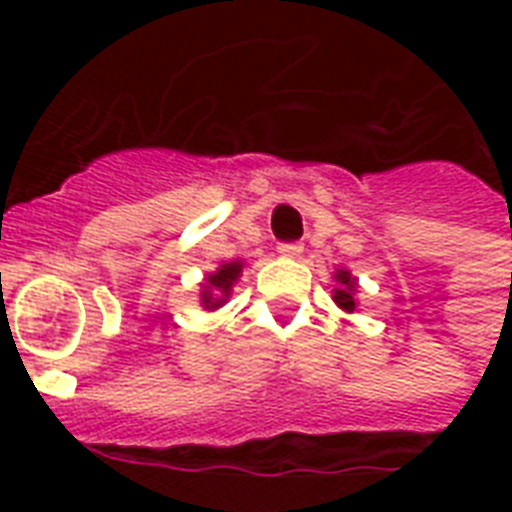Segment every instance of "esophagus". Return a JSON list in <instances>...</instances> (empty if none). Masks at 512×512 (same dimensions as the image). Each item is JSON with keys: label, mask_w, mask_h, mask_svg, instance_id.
<instances>
[{"label": "esophagus", "mask_w": 512, "mask_h": 512, "mask_svg": "<svg viewBox=\"0 0 512 512\" xmlns=\"http://www.w3.org/2000/svg\"><path fill=\"white\" fill-rule=\"evenodd\" d=\"M279 252L284 257H300L303 255V244H297V241H284V244H279Z\"/></svg>", "instance_id": "1"}]
</instances>
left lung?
Returning <instances> with one entry per match:
<instances>
[{"mask_svg":"<svg viewBox=\"0 0 512 512\" xmlns=\"http://www.w3.org/2000/svg\"><path fill=\"white\" fill-rule=\"evenodd\" d=\"M335 281L340 287L335 289V303L340 305L345 313H353L356 311V279L350 276L348 271H337L335 273Z\"/></svg>","mask_w":512,"mask_h":512,"instance_id":"1","label":"left lung"}]
</instances>
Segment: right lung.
I'll return each mask as SVG.
<instances>
[{
  "mask_svg": "<svg viewBox=\"0 0 512 512\" xmlns=\"http://www.w3.org/2000/svg\"><path fill=\"white\" fill-rule=\"evenodd\" d=\"M241 268H244L241 260H231V263L220 265L215 273H209L207 284H201V287H204L201 289V305H204L207 311H215V308H220V305L228 300L233 284L239 281Z\"/></svg>",
  "mask_w": 512,
  "mask_h": 512,
  "instance_id": "obj_1",
  "label": "right lung"
}]
</instances>
